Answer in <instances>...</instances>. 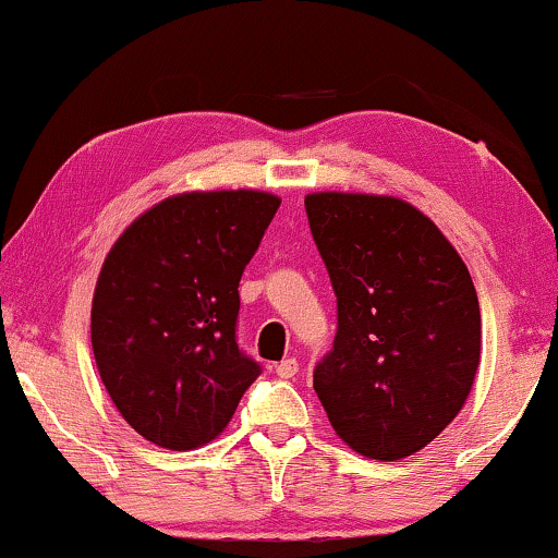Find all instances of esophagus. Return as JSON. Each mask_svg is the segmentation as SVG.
I'll return each mask as SVG.
<instances>
[{
    "label": "esophagus",
    "instance_id": "34e87169",
    "mask_svg": "<svg viewBox=\"0 0 558 558\" xmlns=\"http://www.w3.org/2000/svg\"><path fill=\"white\" fill-rule=\"evenodd\" d=\"M275 373H278L280 378H293L295 373H299V361H295V357H286V361L275 365Z\"/></svg>",
    "mask_w": 558,
    "mask_h": 558
}]
</instances>
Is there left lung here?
I'll use <instances>...</instances> for the list:
<instances>
[{
	"label": "left lung",
	"mask_w": 558,
	"mask_h": 558,
	"mask_svg": "<svg viewBox=\"0 0 558 558\" xmlns=\"http://www.w3.org/2000/svg\"><path fill=\"white\" fill-rule=\"evenodd\" d=\"M303 203L337 295V335L314 368L316 397L361 456L417 453L474 386L482 314L469 267L399 197L312 193Z\"/></svg>",
	"instance_id": "obj_1"
}]
</instances>
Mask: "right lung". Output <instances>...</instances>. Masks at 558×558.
I'll use <instances>...</instances> for the list:
<instances>
[{"instance_id":"obj_1","label":"right lung","mask_w":558,"mask_h":558,"mask_svg":"<svg viewBox=\"0 0 558 558\" xmlns=\"http://www.w3.org/2000/svg\"><path fill=\"white\" fill-rule=\"evenodd\" d=\"M278 208L259 190L182 193L138 216L105 257L95 363L112 404L154 446H206L263 373L236 344V288Z\"/></svg>"}]
</instances>
